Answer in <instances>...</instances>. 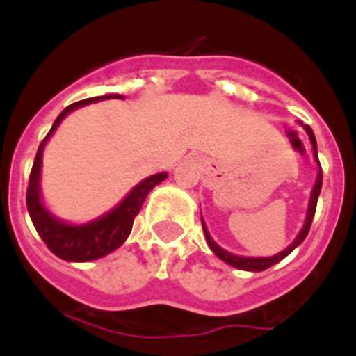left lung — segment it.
I'll return each instance as SVG.
<instances>
[{"label":"left lung","instance_id":"obj_1","mask_svg":"<svg viewBox=\"0 0 356 356\" xmlns=\"http://www.w3.org/2000/svg\"><path fill=\"white\" fill-rule=\"evenodd\" d=\"M303 125V123H301ZM305 133L309 134V140L310 144H312V153H314V161L318 164V175H316V183L312 186V192H310V200H309V209H307V216H305V223L301 231L298 233L296 240H293L286 249H282L281 253L273 254V257H240V254H234V253H229L227 249L220 248L214 240H212L211 233H209V229H207L205 222H203V216H201V225H203V233H205L207 238V243H209V248L212 249V253L216 254L218 259H222L223 262H227L231 264L233 268H238V270H243V271H264L268 268H271L273 264L277 262H281L284 257L292 253L293 249L298 248L299 243L303 242L307 234L310 231V223H312V218H314V212H316V203H318V197H320V192H321V181H323V175H321V166H320V161H318V145H316V136L312 133V129L309 125H303Z\"/></svg>","mask_w":356,"mask_h":356}]
</instances>
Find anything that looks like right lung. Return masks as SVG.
Here are the masks:
<instances>
[{
    "instance_id": "obj_1",
    "label": "right lung",
    "mask_w": 356,
    "mask_h": 356,
    "mask_svg": "<svg viewBox=\"0 0 356 356\" xmlns=\"http://www.w3.org/2000/svg\"><path fill=\"white\" fill-rule=\"evenodd\" d=\"M118 97L122 96L108 94V96L83 99V102H77L66 107L63 113L58 114L55 123H53L51 131L47 133L46 138L42 140L40 147L36 151L35 164H33V170H31L29 188H27V211H29V216L33 220L36 233L40 234V238L49 248V251L57 254L58 259L68 260V262H90V260L102 259L105 254L113 253L114 249H118L131 234L134 216L138 214L142 205H144L147 194L155 188L156 184L162 183L168 177L166 172L145 177L134 188H131V192L114 209L86 223L64 222L44 205L40 177L42 155H44V147H46L47 140L51 138L53 133L57 131L58 125L63 123V120L70 113H74L81 107H86L90 103L103 102V99H118Z\"/></svg>"
}]
</instances>
